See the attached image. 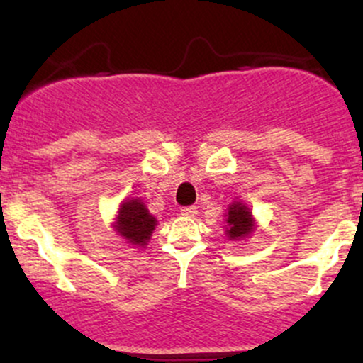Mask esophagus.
<instances>
[{"mask_svg": "<svg viewBox=\"0 0 363 363\" xmlns=\"http://www.w3.org/2000/svg\"><path fill=\"white\" fill-rule=\"evenodd\" d=\"M181 215L187 216V218H194V216L198 215V208H196V206H184L181 210Z\"/></svg>", "mask_w": 363, "mask_h": 363, "instance_id": "34e87169", "label": "esophagus"}]
</instances>
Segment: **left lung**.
I'll use <instances>...</instances> for the list:
<instances>
[{
	"instance_id": "8db88e82",
	"label": "left lung",
	"mask_w": 363,
	"mask_h": 363,
	"mask_svg": "<svg viewBox=\"0 0 363 363\" xmlns=\"http://www.w3.org/2000/svg\"><path fill=\"white\" fill-rule=\"evenodd\" d=\"M227 237L230 240H240L254 232V218L251 210L244 203L235 201L228 206Z\"/></svg>"
}]
</instances>
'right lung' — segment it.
<instances>
[{
    "mask_svg": "<svg viewBox=\"0 0 363 363\" xmlns=\"http://www.w3.org/2000/svg\"><path fill=\"white\" fill-rule=\"evenodd\" d=\"M155 216L150 215L143 201L138 198H131L121 205L114 228L121 237L126 239L128 244L145 247L152 237V232L155 230Z\"/></svg>",
    "mask_w": 363,
    "mask_h": 363,
    "instance_id": "1",
    "label": "right lung"
}]
</instances>
